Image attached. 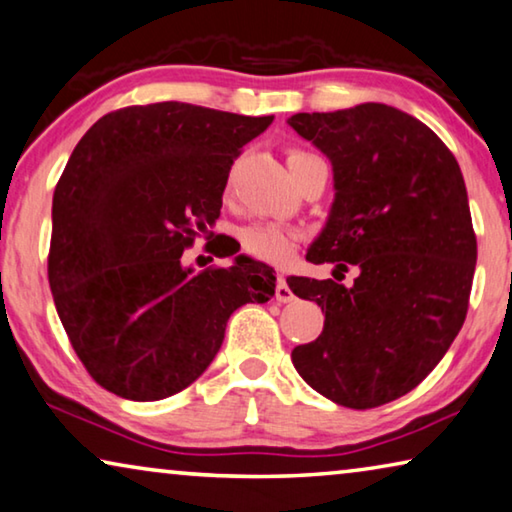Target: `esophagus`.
Segmentation results:
<instances>
[{
  "label": "esophagus",
  "mask_w": 512,
  "mask_h": 512,
  "mask_svg": "<svg viewBox=\"0 0 512 512\" xmlns=\"http://www.w3.org/2000/svg\"><path fill=\"white\" fill-rule=\"evenodd\" d=\"M275 300H278V303H291V300H294V291L289 289V285H287V280L282 278H278V285H275Z\"/></svg>",
  "instance_id": "1"
}]
</instances>
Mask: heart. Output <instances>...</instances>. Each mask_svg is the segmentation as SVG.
Instances as JSON below:
<instances>
[{
  "mask_svg": "<svg viewBox=\"0 0 512 512\" xmlns=\"http://www.w3.org/2000/svg\"><path fill=\"white\" fill-rule=\"evenodd\" d=\"M310 157L303 152H291L287 164H294L298 159ZM237 239L241 243L243 253L250 257L262 259L269 264H282L294 255V250L300 241V234L294 227L275 221H255L248 225H241L237 230Z\"/></svg>",
  "mask_w": 512,
  "mask_h": 512,
  "instance_id": "heart-1",
  "label": "heart"
}]
</instances>
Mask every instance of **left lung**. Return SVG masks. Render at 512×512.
Masks as SVG:
<instances>
[{"mask_svg": "<svg viewBox=\"0 0 512 512\" xmlns=\"http://www.w3.org/2000/svg\"><path fill=\"white\" fill-rule=\"evenodd\" d=\"M287 123L326 154L335 186L307 259L360 271L353 287L287 280L326 314L321 335L296 346L291 362L326 399L376 408L415 389L465 323L476 269L465 180L431 127L387 104Z\"/></svg>", "mask_w": 512, "mask_h": 512, "instance_id": "1", "label": "left lung"}]
</instances>
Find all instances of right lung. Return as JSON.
<instances>
[{"label": "right lung", "mask_w": 512, "mask_h": 512, "mask_svg": "<svg viewBox=\"0 0 512 512\" xmlns=\"http://www.w3.org/2000/svg\"><path fill=\"white\" fill-rule=\"evenodd\" d=\"M271 123L157 102L107 113L72 150L47 275L70 344L104 389L129 401L182 392L216 358L230 314L273 298L271 266L232 246L218 248L234 255L227 269L182 262L221 216L241 148Z\"/></svg>", "instance_id": "add662e5"}]
</instances>
